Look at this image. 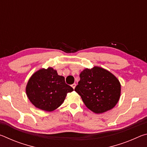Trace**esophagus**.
Instances as JSON below:
<instances>
[{"instance_id": "esophagus-1", "label": "esophagus", "mask_w": 147, "mask_h": 147, "mask_svg": "<svg viewBox=\"0 0 147 147\" xmlns=\"http://www.w3.org/2000/svg\"><path fill=\"white\" fill-rule=\"evenodd\" d=\"M71 86H72V88H73V89H74V88H75V87H76V84H72Z\"/></svg>"}]
</instances>
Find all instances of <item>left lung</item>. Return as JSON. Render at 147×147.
<instances>
[{
  "instance_id": "obj_1",
  "label": "left lung",
  "mask_w": 147,
  "mask_h": 147,
  "mask_svg": "<svg viewBox=\"0 0 147 147\" xmlns=\"http://www.w3.org/2000/svg\"><path fill=\"white\" fill-rule=\"evenodd\" d=\"M80 80L74 91L85 105L95 113H102L112 109L121 95V84L110 72L94 67L86 69L80 74Z\"/></svg>"
}]
</instances>
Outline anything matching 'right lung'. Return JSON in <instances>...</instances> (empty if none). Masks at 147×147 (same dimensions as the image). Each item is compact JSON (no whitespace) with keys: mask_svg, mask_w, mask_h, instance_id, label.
Returning <instances> with one entry per match:
<instances>
[{"mask_svg":"<svg viewBox=\"0 0 147 147\" xmlns=\"http://www.w3.org/2000/svg\"><path fill=\"white\" fill-rule=\"evenodd\" d=\"M73 91L53 68L41 69L29 79L26 92L30 101L39 109L54 111L63 102L67 94Z\"/></svg>","mask_w":147,"mask_h":147,"instance_id":"1","label":"right lung"}]
</instances>
